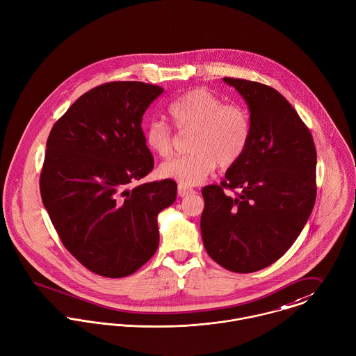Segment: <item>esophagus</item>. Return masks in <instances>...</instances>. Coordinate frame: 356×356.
I'll return each mask as SVG.
<instances>
[{"instance_id":"1","label":"esophagus","mask_w":356,"mask_h":356,"mask_svg":"<svg viewBox=\"0 0 356 356\" xmlns=\"http://www.w3.org/2000/svg\"><path fill=\"white\" fill-rule=\"evenodd\" d=\"M195 191L193 190V188H188V187H184V186H179V188H177V194L180 195V197H187V195H190V194H194Z\"/></svg>"}]
</instances>
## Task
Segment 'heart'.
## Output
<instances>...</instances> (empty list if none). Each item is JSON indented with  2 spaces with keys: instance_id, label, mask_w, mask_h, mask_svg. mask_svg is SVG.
<instances>
[{
  "instance_id": "1",
  "label": "heart",
  "mask_w": 356,
  "mask_h": 356,
  "mask_svg": "<svg viewBox=\"0 0 356 356\" xmlns=\"http://www.w3.org/2000/svg\"><path fill=\"white\" fill-rule=\"evenodd\" d=\"M169 119L179 132H193L191 154L168 159L159 173L181 186H197L217 168L227 169L243 157L251 135L248 112L238 104H224L206 88L188 90L168 106ZM145 145L153 154L166 159L173 150V132L161 120L150 121L143 131Z\"/></svg>"
}]
</instances>
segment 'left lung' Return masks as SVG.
Masks as SVG:
<instances>
[{
    "label": "left lung",
    "instance_id": "1",
    "mask_svg": "<svg viewBox=\"0 0 356 356\" xmlns=\"http://www.w3.org/2000/svg\"><path fill=\"white\" fill-rule=\"evenodd\" d=\"M224 81L245 99L251 135L225 180L203 187L200 234L213 261L235 273H252L288 251L313 211L316 146L306 124L277 90L251 80ZM225 189L236 195H225Z\"/></svg>",
    "mask_w": 356,
    "mask_h": 356
}]
</instances>
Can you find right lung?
Returning a JSON list of instances; mask_svg holds the SVG:
<instances>
[{
    "instance_id": "add662e5",
    "label": "right lung",
    "mask_w": 356,
    "mask_h": 356,
    "mask_svg": "<svg viewBox=\"0 0 356 356\" xmlns=\"http://www.w3.org/2000/svg\"><path fill=\"white\" fill-rule=\"evenodd\" d=\"M162 92L143 81L97 86L49 134L42 202L64 247L95 275L129 276L159 248L157 216L175 202L177 184H131L154 168L140 124Z\"/></svg>"
}]
</instances>
